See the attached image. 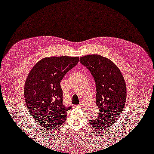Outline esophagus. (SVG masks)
<instances>
[{"label": "esophagus", "mask_w": 154, "mask_h": 154, "mask_svg": "<svg viewBox=\"0 0 154 154\" xmlns=\"http://www.w3.org/2000/svg\"><path fill=\"white\" fill-rule=\"evenodd\" d=\"M83 105H84V104L82 103H80L79 105H78L77 107H82L83 106Z\"/></svg>", "instance_id": "obj_1"}]
</instances>
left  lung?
Segmentation results:
<instances>
[{
  "instance_id": "obj_1",
  "label": "left lung",
  "mask_w": 154,
  "mask_h": 154,
  "mask_svg": "<svg viewBox=\"0 0 154 154\" xmlns=\"http://www.w3.org/2000/svg\"><path fill=\"white\" fill-rule=\"evenodd\" d=\"M80 61L91 72L96 85V104L99 114L90 120L97 131H106L117 122L126 99V87L123 75L114 62L99 55L81 57Z\"/></svg>"
}]
</instances>
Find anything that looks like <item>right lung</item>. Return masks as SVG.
<instances>
[{"label": "right lung", "mask_w": 154, "mask_h": 154, "mask_svg": "<svg viewBox=\"0 0 154 154\" xmlns=\"http://www.w3.org/2000/svg\"><path fill=\"white\" fill-rule=\"evenodd\" d=\"M79 61V57L43 58L27 77L24 87L26 107L45 131L57 130L66 122L67 112L72 107L63 106L60 82Z\"/></svg>", "instance_id": "1"}]
</instances>
